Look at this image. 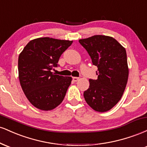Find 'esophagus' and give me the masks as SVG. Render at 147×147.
Segmentation results:
<instances>
[{
    "mask_svg": "<svg viewBox=\"0 0 147 147\" xmlns=\"http://www.w3.org/2000/svg\"><path fill=\"white\" fill-rule=\"evenodd\" d=\"M72 79H73L74 82H77V81L79 80V77H72Z\"/></svg>",
    "mask_w": 147,
    "mask_h": 147,
    "instance_id": "obj_1",
    "label": "esophagus"
}]
</instances>
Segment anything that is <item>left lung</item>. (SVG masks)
<instances>
[{"mask_svg":"<svg viewBox=\"0 0 147 147\" xmlns=\"http://www.w3.org/2000/svg\"><path fill=\"white\" fill-rule=\"evenodd\" d=\"M80 44L97 66V79H89L90 86L84 92L86 102L93 110L106 112L122 98L129 77L125 48L114 38L95 35L79 39Z\"/></svg>","mask_w":147,"mask_h":147,"instance_id":"obj_1","label":"left lung"}]
</instances>
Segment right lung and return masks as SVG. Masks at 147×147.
Masks as SVG:
<instances>
[{"instance_id": "1", "label": "right lung", "mask_w": 147, "mask_h": 147, "mask_svg": "<svg viewBox=\"0 0 147 147\" xmlns=\"http://www.w3.org/2000/svg\"><path fill=\"white\" fill-rule=\"evenodd\" d=\"M72 41L43 37L32 40L20 53L18 78L23 92L34 107L42 111L55 109L63 102L72 82L51 72Z\"/></svg>"}]
</instances>
